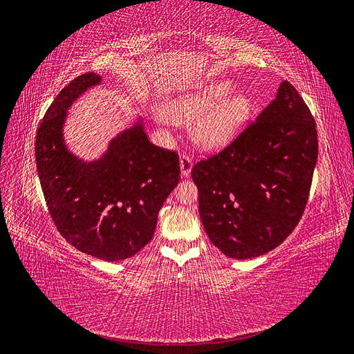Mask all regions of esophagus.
<instances>
[{
	"label": "esophagus",
	"instance_id": "obj_1",
	"mask_svg": "<svg viewBox=\"0 0 354 354\" xmlns=\"http://www.w3.org/2000/svg\"><path fill=\"white\" fill-rule=\"evenodd\" d=\"M180 171H181V176L187 177L192 171V159L189 155H183L180 158Z\"/></svg>",
	"mask_w": 354,
	"mask_h": 354
}]
</instances>
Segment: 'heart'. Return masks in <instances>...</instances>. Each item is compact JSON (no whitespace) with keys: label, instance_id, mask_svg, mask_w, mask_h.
Returning a JSON list of instances; mask_svg holds the SVG:
<instances>
[{"label":"heart","instance_id":"obj_1","mask_svg":"<svg viewBox=\"0 0 354 354\" xmlns=\"http://www.w3.org/2000/svg\"><path fill=\"white\" fill-rule=\"evenodd\" d=\"M230 81H216L178 95L164 104L168 121H194L190 134L205 151H220L239 136L254 112V99L246 93H234Z\"/></svg>","mask_w":354,"mask_h":354}]
</instances>
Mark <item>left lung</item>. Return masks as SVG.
Returning <instances> with one entry per match:
<instances>
[{
    "mask_svg": "<svg viewBox=\"0 0 354 354\" xmlns=\"http://www.w3.org/2000/svg\"><path fill=\"white\" fill-rule=\"evenodd\" d=\"M317 162L312 113L288 81L224 151L192 168L209 241L234 260L279 246L301 218Z\"/></svg>",
    "mask_w": 354,
    "mask_h": 354,
    "instance_id": "obj_1",
    "label": "left lung"
}]
</instances>
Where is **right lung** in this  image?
<instances>
[{"label": "right lung", "mask_w": 354, "mask_h": 354, "mask_svg": "<svg viewBox=\"0 0 354 354\" xmlns=\"http://www.w3.org/2000/svg\"><path fill=\"white\" fill-rule=\"evenodd\" d=\"M100 84V75L82 73L56 95L38 128L35 159L62 236L84 254L118 261L152 241L158 212L180 180V164L176 152L149 142L142 118L118 133L97 159L69 151L63 133L68 111Z\"/></svg>", "instance_id": "obj_1"}]
</instances>
